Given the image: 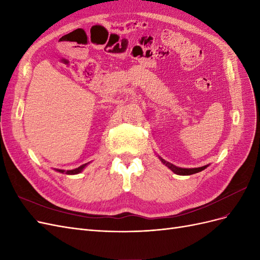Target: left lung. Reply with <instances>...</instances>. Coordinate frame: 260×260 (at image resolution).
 Listing matches in <instances>:
<instances>
[{
    "label": "left lung",
    "mask_w": 260,
    "mask_h": 260,
    "mask_svg": "<svg viewBox=\"0 0 260 260\" xmlns=\"http://www.w3.org/2000/svg\"><path fill=\"white\" fill-rule=\"evenodd\" d=\"M157 156H158V158L160 159V161L165 165V166H167L172 172H175L176 175H180V176H191L193 174H198V172H200V171H202L204 169H206L208 167V165H206V166L199 167V168H181V167L175 166L174 164H171V162H169L167 160H165L164 158H161L159 155H157Z\"/></svg>",
    "instance_id": "obj_1"
}]
</instances>
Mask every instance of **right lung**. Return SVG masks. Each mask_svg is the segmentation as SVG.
I'll return each instance as SVG.
<instances>
[{
    "mask_svg": "<svg viewBox=\"0 0 260 260\" xmlns=\"http://www.w3.org/2000/svg\"><path fill=\"white\" fill-rule=\"evenodd\" d=\"M90 162H86V164H83V165H81L80 167H78V168H76V169H72V170H64V169H55L56 170L57 172H60V174H66V175H78V174H80V172L88 166Z\"/></svg>",
    "mask_w": 260,
    "mask_h": 260,
    "instance_id": "1",
    "label": "right lung"
}]
</instances>
